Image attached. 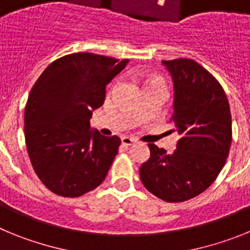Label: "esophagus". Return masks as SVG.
<instances>
[{
  "label": "esophagus",
  "mask_w": 250,
  "mask_h": 250,
  "mask_svg": "<svg viewBox=\"0 0 250 250\" xmlns=\"http://www.w3.org/2000/svg\"><path fill=\"white\" fill-rule=\"evenodd\" d=\"M121 143H123L124 145H132V144H135L136 140L135 139H132V138H129V136H123L121 138Z\"/></svg>",
  "instance_id": "esophagus-1"
}]
</instances>
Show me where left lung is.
<instances>
[{"label":"left lung","instance_id":"1","mask_svg":"<svg viewBox=\"0 0 250 250\" xmlns=\"http://www.w3.org/2000/svg\"><path fill=\"white\" fill-rule=\"evenodd\" d=\"M163 65L173 80L171 120L179 140L171 154L149 144L140 179L160 199L185 202L207 190L224 167L231 144L230 107L220 83L194 60Z\"/></svg>","mask_w":250,"mask_h":250}]
</instances>
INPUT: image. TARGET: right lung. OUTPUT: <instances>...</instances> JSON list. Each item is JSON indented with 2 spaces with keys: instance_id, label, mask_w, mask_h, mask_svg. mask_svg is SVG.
Masks as SVG:
<instances>
[{
  "instance_id": "1",
  "label": "right lung",
  "mask_w": 250,
  "mask_h": 250,
  "mask_svg": "<svg viewBox=\"0 0 250 250\" xmlns=\"http://www.w3.org/2000/svg\"><path fill=\"white\" fill-rule=\"evenodd\" d=\"M129 60L79 52L56 60L34 85L25 107V139L40 180L61 196H80L107 175L121 140L91 129L106 86Z\"/></svg>"
}]
</instances>
